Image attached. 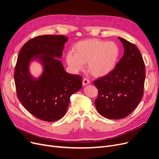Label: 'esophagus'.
<instances>
[{
	"mask_svg": "<svg viewBox=\"0 0 159 159\" xmlns=\"http://www.w3.org/2000/svg\"><path fill=\"white\" fill-rule=\"evenodd\" d=\"M89 84H90V80L89 79L85 78L83 80V85H84V86L89 85Z\"/></svg>",
	"mask_w": 159,
	"mask_h": 159,
	"instance_id": "esophagus-1",
	"label": "esophagus"
}]
</instances>
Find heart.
Masks as SVG:
<instances>
[{
    "label": "heart",
    "mask_w": 159,
    "mask_h": 159,
    "mask_svg": "<svg viewBox=\"0 0 159 159\" xmlns=\"http://www.w3.org/2000/svg\"><path fill=\"white\" fill-rule=\"evenodd\" d=\"M66 55V61L74 72H78L87 63L89 71L94 76L110 74L118 63L120 48L113 41L90 39L78 43Z\"/></svg>",
    "instance_id": "heart-1"
}]
</instances>
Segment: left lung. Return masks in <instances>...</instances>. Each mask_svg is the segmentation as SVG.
Masks as SVG:
<instances>
[{
	"label": "left lung",
	"mask_w": 159,
	"mask_h": 159,
	"mask_svg": "<svg viewBox=\"0 0 159 159\" xmlns=\"http://www.w3.org/2000/svg\"><path fill=\"white\" fill-rule=\"evenodd\" d=\"M124 54L110 74L94 81L98 89L96 110L106 118L122 119L133 111L143 95L145 65L138 48L118 37Z\"/></svg>",
	"instance_id": "8db88e82"
}]
</instances>
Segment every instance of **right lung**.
<instances>
[{
	"label": "right lung",
	"instance_id": "1",
	"mask_svg": "<svg viewBox=\"0 0 159 159\" xmlns=\"http://www.w3.org/2000/svg\"><path fill=\"white\" fill-rule=\"evenodd\" d=\"M68 37L40 35L22 47L15 69L14 80L18 99L37 118L55 122L65 115L70 96L82 87V77L65 70L61 58ZM39 62L43 73L37 79L29 72L32 61Z\"/></svg>",
	"mask_w": 159,
	"mask_h": 159
}]
</instances>
